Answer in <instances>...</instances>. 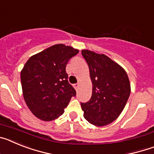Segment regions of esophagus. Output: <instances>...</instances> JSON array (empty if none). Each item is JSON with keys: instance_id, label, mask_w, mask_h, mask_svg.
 <instances>
[{"instance_id": "esophagus-1", "label": "esophagus", "mask_w": 154, "mask_h": 154, "mask_svg": "<svg viewBox=\"0 0 154 154\" xmlns=\"http://www.w3.org/2000/svg\"><path fill=\"white\" fill-rule=\"evenodd\" d=\"M74 88L75 89H76V90H77V89H78V88H79V83H76V84H74Z\"/></svg>"}]
</instances>
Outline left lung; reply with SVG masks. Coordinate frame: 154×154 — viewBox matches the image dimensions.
Listing matches in <instances>:
<instances>
[{
	"instance_id": "obj_1",
	"label": "left lung",
	"mask_w": 154,
	"mask_h": 154,
	"mask_svg": "<svg viewBox=\"0 0 154 154\" xmlns=\"http://www.w3.org/2000/svg\"><path fill=\"white\" fill-rule=\"evenodd\" d=\"M82 55L89 65L92 82L89 101L81 103L84 117L91 124L103 126L120 115L130 94V84L126 71L106 55L89 50Z\"/></svg>"
}]
</instances>
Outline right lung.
<instances>
[{"label": "right lung", "instance_id": "1", "mask_svg": "<svg viewBox=\"0 0 154 154\" xmlns=\"http://www.w3.org/2000/svg\"><path fill=\"white\" fill-rule=\"evenodd\" d=\"M79 50L55 45L31 56L21 72L24 101L38 119L51 121L64 113L76 92L65 71L69 59Z\"/></svg>", "mask_w": 154, "mask_h": 154}]
</instances>
